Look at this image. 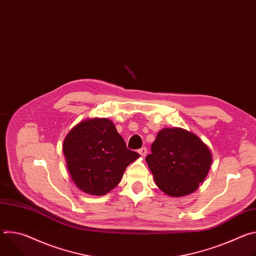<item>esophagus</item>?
Returning a JSON list of instances; mask_svg holds the SVG:
<instances>
[{"mask_svg":"<svg viewBox=\"0 0 256 256\" xmlns=\"http://www.w3.org/2000/svg\"><path fill=\"white\" fill-rule=\"evenodd\" d=\"M147 148L146 147H142V148H140V150H138V154L142 156V157H144L146 155H147Z\"/></svg>","mask_w":256,"mask_h":256,"instance_id":"34e87169","label":"esophagus"}]
</instances>
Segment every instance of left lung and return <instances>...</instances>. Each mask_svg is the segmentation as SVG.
<instances>
[{"mask_svg":"<svg viewBox=\"0 0 256 256\" xmlns=\"http://www.w3.org/2000/svg\"><path fill=\"white\" fill-rule=\"evenodd\" d=\"M151 152L146 161L157 186L174 198L196 190L212 161L208 146L194 134L180 128L160 130Z\"/></svg>","mask_w":256,"mask_h":256,"instance_id":"obj_1","label":"left lung"}]
</instances>
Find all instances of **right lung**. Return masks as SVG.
Segmentation results:
<instances>
[{
  "instance_id": "1",
  "label": "right lung",
  "mask_w": 256,
  "mask_h": 256,
  "mask_svg": "<svg viewBox=\"0 0 256 256\" xmlns=\"http://www.w3.org/2000/svg\"><path fill=\"white\" fill-rule=\"evenodd\" d=\"M62 151L76 186L92 196H103L114 190L126 168L140 157L126 148L124 140L108 118L78 124L66 134Z\"/></svg>"
}]
</instances>
